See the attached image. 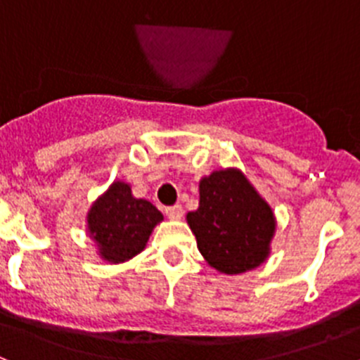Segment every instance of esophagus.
<instances>
[{
  "label": "esophagus",
  "mask_w": 360,
  "mask_h": 360,
  "mask_svg": "<svg viewBox=\"0 0 360 360\" xmlns=\"http://www.w3.org/2000/svg\"><path fill=\"white\" fill-rule=\"evenodd\" d=\"M165 214L169 216L171 219H180L184 216L182 205H171V207H165Z\"/></svg>",
  "instance_id": "1"
}]
</instances>
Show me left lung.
<instances>
[{"instance_id": "obj_1", "label": "left lung", "mask_w": 360, "mask_h": 360, "mask_svg": "<svg viewBox=\"0 0 360 360\" xmlns=\"http://www.w3.org/2000/svg\"><path fill=\"white\" fill-rule=\"evenodd\" d=\"M205 262L241 274L269 256L276 219L269 203L238 169L214 171L200 182V207L187 214Z\"/></svg>"}]
</instances>
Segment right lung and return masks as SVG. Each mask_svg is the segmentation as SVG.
Wrapping results in <instances>:
<instances>
[{"label": "right lung", "mask_w": 360, "mask_h": 360, "mask_svg": "<svg viewBox=\"0 0 360 360\" xmlns=\"http://www.w3.org/2000/svg\"><path fill=\"white\" fill-rule=\"evenodd\" d=\"M162 219L151 202L133 198L128 184L115 182L91 205L88 231L106 262L122 263L144 250L153 227Z\"/></svg>", "instance_id": "1"}]
</instances>
